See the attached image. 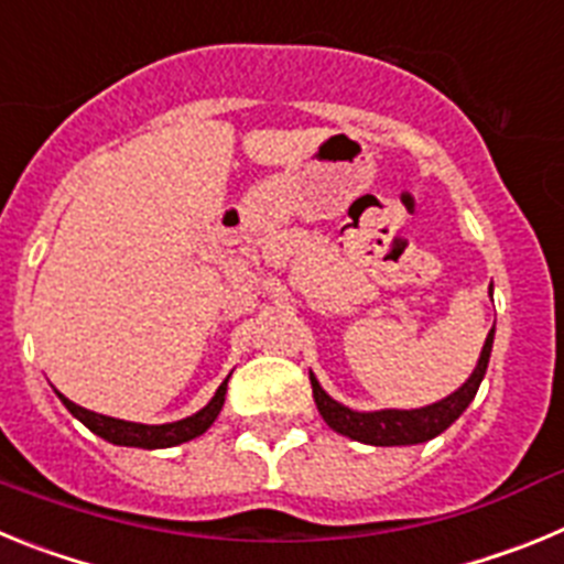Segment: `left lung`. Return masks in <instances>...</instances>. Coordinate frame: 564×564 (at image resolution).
Segmentation results:
<instances>
[{
  "label": "left lung",
  "mask_w": 564,
  "mask_h": 564,
  "mask_svg": "<svg viewBox=\"0 0 564 564\" xmlns=\"http://www.w3.org/2000/svg\"><path fill=\"white\" fill-rule=\"evenodd\" d=\"M491 344H495V327L488 333L486 344H482L480 358H477L475 372L468 376L460 390L452 395L441 398V401L421 406V410H376V412H358L338 403L336 398L327 395L322 390L318 378L311 372L313 401H316L318 415L325 417V423L333 432L352 441L370 443V446H415V443H426L446 432L463 412L468 410V403L475 401L480 381L488 370V358H491Z\"/></svg>",
  "instance_id": "1"
}]
</instances>
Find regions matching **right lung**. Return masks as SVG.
Here are the masks:
<instances>
[{
	"mask_svg": "<svg viewBox=\"0 0 564 564\" xmlns=\"http://www.w3.org/2000/svg\"><path fill=\"white\" fill-rule=\"evenodd\" d=\"M226 390H228V378L220 383V390L214 392L212 401L203 406L200 412H194V415L183 417V421L174 423H132V421H121V417H109V415H98V412H89L78 403H73L69 398H62V403L73 412V417L87 426L89 432H96L98 437L104 441L115 443V446H134V449H169V446H177V443L194 441V437H200L203 432L217 421L220 415L223 403H226Z\"/></svg>",
	"mask_w": 564,
	"mask_h": 564,
	"instance_id": "right-lung-1",
	"label": "right lung"
}]
</instances>
